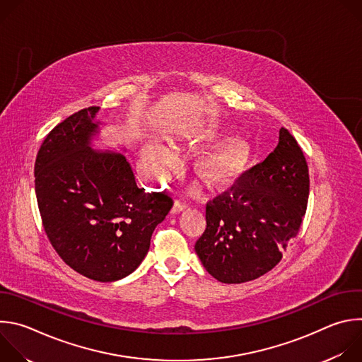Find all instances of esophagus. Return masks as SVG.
<instances>
[{"label":"esophagus","mask_w":362,"mask_h":362,"mask_svg":"<svg viewBox=\"0 0 362 362\" xmlns=\"http://www.w3.org/2000/svg\"><path fill=\"white\" fill-rule=\"evenodd\" d=\"M186 209V204L185 203H182V202H175V204H173V208H172V214L173 215H176V214H180V212H183Z\"/></svg>","instance_id":"obj_1"}]
</instances>
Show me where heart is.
Masks as SVG:
<instances>
[{
	"label": "heart",
	"mask_w": 362,
	"mask_h": 362,
	"mask_svg": "<svg viewBox=\"0 0 362 362\" xmlns=\"http://www.w3.org/2000/svg\"><path fill=\"white\" fill-rule=\"evenodd\" d=\"M211 134L202 130H192L186 134L189 141L208 140ZM252 148L246 139L230 137L212 148L203 151L196 160L197 173L215 189H228L236 185L247 170ZM173 162V153L162 144L150 143L141 151L140 168L153 180H160L168 166Z\"/></svg>",
	"instance_id": "obj_1"
}]
</instances>
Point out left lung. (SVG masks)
<instances>
[{"instance_id": "1", "label": "left lung", "mask_w": 362, "mask_h": 362, "mask_svg": "<svg viewBox=\"0 0 362 362\" xmlns=\"http://www.w3.org/2000/svg\"><path fill=\"white\" fill-rule=\"evenodd\" d=\"M308 196L305 156L282 127L269 156L206 204V229L194 245L204 269L223 284L269 272L298 235Z\"/></svg>"}]
</instances>
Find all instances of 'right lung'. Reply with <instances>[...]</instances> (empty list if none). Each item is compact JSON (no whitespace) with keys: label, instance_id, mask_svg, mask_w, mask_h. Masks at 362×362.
Returning <instances> with one entry per match:
<instances>
[{"label":"right lung","instance_id":"obj_1","mask_svg":"<svg viewBox=\"0 0 362 362\" xmlns=\"http://www.w3.org/2000/svg\"><path fill=\"white\" fill-rule=\"evenodd\" d=\"M98 110L71 115L44 139L34 166L35 194L44 230L62 259L93 281L115 282L141 264L173 200L137 187L124 154L93 148Z\"/></svg>","mask_w":362,"mask_h":362}]
</instances>
